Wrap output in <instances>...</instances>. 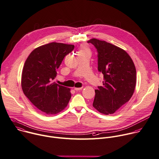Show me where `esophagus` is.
<instances>
[{
  "instance_id": "esophagus-1",
  "label": "esophagus",
  "mask_w": 159,
  "mask_h": 159,
  "mask_svg": "<svg viewBox=\"0 0 159 159\" xmlns=\"http://www.w3.org/2000/svg\"><path fill=\"white\" fill-rule=\"evenodd\" d=\"M82 87H75L74 88V90H76V91L80 90H82Z\"/></svg>"
}]
</instances>
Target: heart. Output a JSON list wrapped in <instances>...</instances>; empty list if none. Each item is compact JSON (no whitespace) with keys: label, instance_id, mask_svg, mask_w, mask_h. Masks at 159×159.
<instances>
[{"label":"heart","instance_id":"b5f03b06","mask_svg":"<svg viewBox=\"0 0 159 159\" xmlns=\"http://www.w3.org/2000/svg\"><path fill=\"white\" fill-rule=\"evenodd\" d=\"M85 51H88V50H87V48H85V47H84L83 48H82L81 50H80V52H85Z\"/></svg>","mask_w":159,"mask_h":159}]
</instances>
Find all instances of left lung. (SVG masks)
I'll return each instance as SVG.
<instances>
[{
    "mask_svg": "<svg viewBox=\"0 0 159 159\" xmlns=\"http://www.w3.org/2000/svg\"><path fill=\"white\" fill-rule=\"evenodd\" d=\"M98 53V70L103 75V86L95 90L93 107L99 112H116L132 97L136 84V69L122 48L104 40L92 39Z\"/></svg>",
    "mask_w": 159,
    "mask_h": 159,
    "instance_id": "obj_1",
    "label": "left lung"
}]
</instances>
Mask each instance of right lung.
Masks as SVG:
<instances>
[{
  "label": "right lung",
  "mask_w": 159,
  "mask_h": 159,
  "mask_svg": "<svg viewBox=\"0 0 159 159\" xmlns=\"http://www.w3.org/2000/svg\"><path fill=\"white\" fill-rule=\"evenodd\" d=\"M74 45L52 42L35 48L24 64L21 79L24 93L39 110L47 115L62 111L71 98L70 89L53 82L64 58Z\"/></svg>",
  "instance_id": "add662e5"
}]
</instances>
